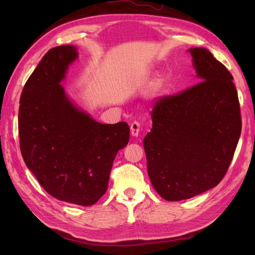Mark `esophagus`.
<instances>
[{
    "instance_id": "1",
    "label": "esophagus",
    "mask_w": 255,
    "mask_h": 255,
    "mask_svg": "<svg viewBox=\"0 0 255 255\" xmlns=\"http://www.w3.org/2000/svg\"><path fill=\"white\" fill-rule=\"evenodd\" d=\"M139 131H140V124L138 122H133L130 125V133L132 136L137 137L138 133H139Z\"/></svg>"
}]
</instances>
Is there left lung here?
I'll use <instances>...</instances> for the list:
<instances>
[{"label":"left lung","instance_id":"8db88e82","mask_svg":"<svg viewBox=\"0 0 255 255\" xmlns=\"http://www.w3.org/2000/svg\"><path fill=\"white\" fill-rule=\"evenodd\" d=\"M189 51L200 82L158 99L143 141L150 182L169 201L189 199L221 182L242 129L230 71L208 49Z\"/></svg>","mask_w":255,"mask_h":255}]
</instances>
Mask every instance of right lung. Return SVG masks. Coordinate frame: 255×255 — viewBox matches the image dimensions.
I'll return each instance as SVG.
<instances>
[{
  "instance_id": "obj_1",
  "label": "right lung",
  "mask_w": 255,
  "mask_h": 255,
  "mask_svg": "<svg viewBox=\"0 0 255 255\" xmlns=\"http://www.w3.org/2000/svg\"><path fill=\"white\" fill-rule=\"evenodd\" d=\"M75 46L51 48L23 86L20 149L25 165L50 196L91 206L105 195L112 163L129 140L125 122L100 124L76 108L60 82L77 58Z\"/></svg>"
}]
</instances>
